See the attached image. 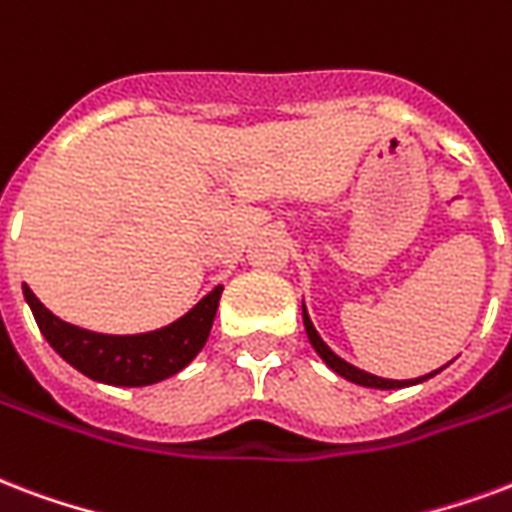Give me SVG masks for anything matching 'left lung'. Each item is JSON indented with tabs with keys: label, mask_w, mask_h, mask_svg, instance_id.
<instances>
[{
	"label": "left lung",
	"mask_w": 512,
	"mask_h": 512,
	"mask_svg": "<svg viewBox=\"0 0 512 512\" xmlns=\"http://www.w3.org/2000/svg\"><path fill=\"white\" fill-rule=\"evenodd\" d=\"M304 328H306V336H309V342H312V347L317 350V355L323 358L328 366H331L333 372L336 374H342L344 380H350L355 382V385H366V388H382V391H391V388H404V385H415V382L420 380H429L431 374H437V372H431L426 374V377H420V380H385V377H374V374L369 372H361V369H355V366H350L347 361H342L339 355H333L331 347L317 336V331H314V325L312 320H309V314H306L304 309Z\"/></svg>",
	"instance_id": "obj_1"
}]
</instances>
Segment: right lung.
<instances>
[{
    "label": "right lung",
    "instance_id": "1",
    "mask_svg": "<svg viewBox=\"0 0 512 512\" xmlns=\"http://www.w3.org/2000/svg\"><path fill=\"white\" fill-rule=\"evenodd\" d=\"M24 295L48 344L70 366L97 382L140 388L173 377L203 350L214 325L222 287L211 290L192 312L184 314L176 323L138 336H105V333L83 331L78 325L64 323L56 314L48 312L26 285Z\"/></svg>",
    "mask_w": 512,
    "mask_h": 512
}]
</instances>
